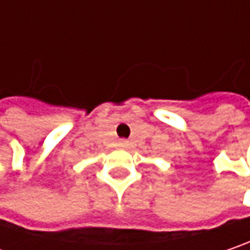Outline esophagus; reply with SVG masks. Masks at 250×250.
Wrapping results in <instances>:
<instances>
[{
    "mask_svg": "<svg viewBox=\"0 0 250 250\" xmlns=\"http://www.w3.org/2000/svg\"><path fill=\"white\" fill-rule=\"evenodd\" d=\"M119 145H121V146H126V145H128V141H125V139H121V141H119Z\"/></svg>",
    "mask_w": 250,
    "mask_h": 250,
    "instance_id": "esophagus-1",
    "label": "esophagus"
}]
</instances>
